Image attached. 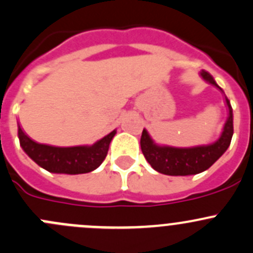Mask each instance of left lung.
<instances>
[{
	"label": "left lung",
	"instance_id": "8db88e82",
	"mask_svg": "<svg viewBox=\"0 0 253 253\" xmlns=\"http://www.w3.org/2000/svg\"><path fill=\"white\" fill-rule=\"evenodd\" d=\"M201 76L208 83L213 84L223 91V89L215 83L214 78L205 70H202ZM225 101L229 109V116L224 125L221 136L219 137L218 141L209 145H198V147L192 148L159 145L150 138L147 129H143L141 149L150 167L160 174L170 176L196 175L209 169L225 153V150L230 145L231 138H233V109H231L230 101L226 96Z\"/></svg>",
	"mask_w": 253,
	"mask_h": 253
}]
</instances>
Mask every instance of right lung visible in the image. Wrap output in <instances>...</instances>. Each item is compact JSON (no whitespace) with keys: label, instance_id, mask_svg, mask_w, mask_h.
<instances>
[{"label":"right lung","instance_id":"obj_1","mask_svg":"<svg viewBox=\"0 0 253 253\" xmlns=\"http://www.w3.org/2000/svg\"><path fill=\"white\" fill-rule=\"evenodd\" d=\"M116 134V129L93 145L78 147H52L40 144L30 139L18 126V137L20 147L28 157L34 160L39 167L55 174H85L100 167L108 155L109 145Z\"/></svg>","mask_w":253,"mask_h":253}]
</instances>
